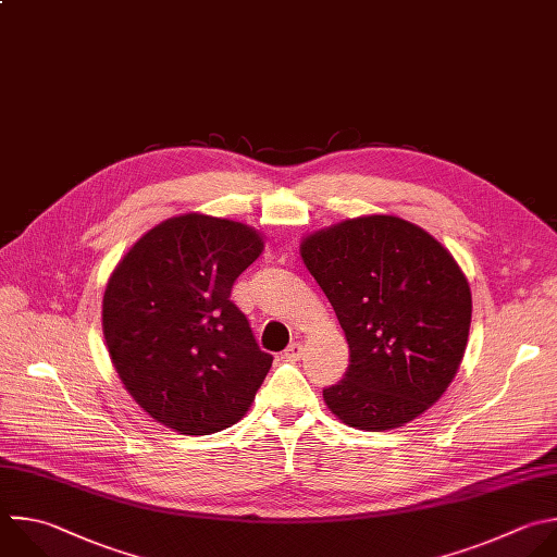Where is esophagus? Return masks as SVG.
I'll use <instances>...</instances> for the list:
<instances>
[{"label": "esophagus", "mask_w": 557, "mask_h": 557, "mask_svg": "<svg viewBox=\"0 0 557 557\" xmlns=\"http://www.w3.org/2000/svg\"><path fill=\"white\" fill-rule=\"evenodd\" d=\"M301 354H304V345L297 343V341L290 343V345L284 349V358H288V360H299Z\"/></svg>", "instance_id": "esophagus-1"}]
</instances>
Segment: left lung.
<instances>
[{"instance_id":"left-lung-1","label":"left lung","mask_w":557,"mask_h":557,"mask_svg":"<svg viewBox=\"0 0 557 557\" xmlns=\"http://www.w3.org/2000/svg\"><path fill=\"white\" fill-rule=\"evenodd\" d=\"M301 258L349 345L345 376L323 389L347 426L387 431L435 405L461 364L472 295L455 258L398 216H360L304 238Z\"/></svg>"}]
</instances>
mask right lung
<instances>
[{"mask_svg":"<svg viewBox=\"0 0 557 557\" xmlns=\"http://www.w3.org/2000/svg\"><path fill=\"white\" fill-rule=\"evenodd\" d=\"M262 236L206 214L168 219L120 260L102 299V332L135 403L181 435L236 424L273 356L232 301L238 275L262 253Z\"/></svg>","mask_w":557,"mask_h":557,"instance_id":"add662e5","label":"right lung"}]
</instances>
